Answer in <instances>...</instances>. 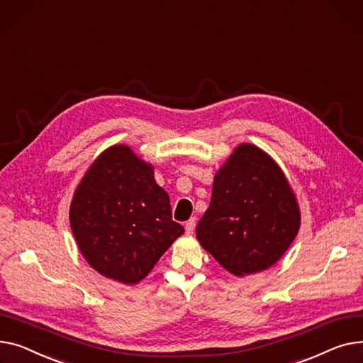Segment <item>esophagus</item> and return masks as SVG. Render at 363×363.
Segmentation results:
<instances>
[{
  "label": "esophagus",
  "mask_w": 363,
  "mask_h": 363,
  "mask_svg": "<svg viewBox=\"0 0 363 363\" xmlns=\"http://www.w3.org/2000/svg\"><path fill=\"white\" fill-rule=\"evenodd\" d=\"M195 225H196V220H195V218H190L189 221H186V224H184L186 233H187V234H191V233H194Z\"/></svg>",
  "instance_id": "34e87169"
}]
</instances>
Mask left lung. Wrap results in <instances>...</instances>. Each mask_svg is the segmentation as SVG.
Masks as SVG:
<instances>
[{
	"mask_svg": "<svg viewBox=\"0 0 363 363\" xmlns=\"http://www.w3.org/2000/svg\"><path fill=\"white\" fill-rule=\"evenodd\" d=\"M299 227L301 212L280 167L245 143L216 174L196 238L227 271L245 275L279 261Z\"/></svg>",
	"mask_w": 363,
	"mask_h": 363,
	"instance_id": "left-lung-1",
	"label": "left lung"
}]
</instances>
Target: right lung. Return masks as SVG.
<instances>
[{
  "instance_id": "add662e5",
  "label": "right lung",
  "mask_w": 363,
  "mask_h": 363,
  "mask_svg": "<svg viewBox=\"0 0 363 363\" xmlns=\"http://www.w3.org/2000/svg\"><path fill=\"white\" fill-rule=\"evenodd\" d=\"M70 225L89 265L124 284L145 279L184 231L173 221L152 167L124 145L106 149L84 174L70 206Z\"/></svg>"
}]
</instances>
